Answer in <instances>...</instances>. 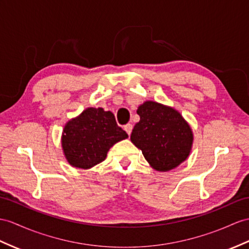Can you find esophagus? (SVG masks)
Masks as SVG:
<instances>
[{"mask_svg":"<svg viewBox=\"0 0 249 249\" xmlns=\"http://www.w3.org/2000/svg\"><path fill=\"white\" fill-rule=\"evenodd\" d=\"M124 131L128 133V135L130 136L131 135V133H132V129H133V125L131 124H125L124 126Z\"/></svg>","mask_w":249,"mask_h":249,"instance_id":"1","label":"esophagus"}]
</instances>
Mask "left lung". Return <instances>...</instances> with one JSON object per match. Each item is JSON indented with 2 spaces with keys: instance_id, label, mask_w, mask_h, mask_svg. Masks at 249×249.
Returning a JSON list of instances; mask_svg holds the SVG:
<instances>
[{
  "instance_id": "8db88e82",
  "label": "left lung",
  "mask_w": 249,
  "mask_h": 249,
  "mask_svg": "<svg viewBox=\"0 0 249 249\" xmlns=\"http://www.w3.org/2000/svg\"><path fill=\"white\" fill-rule=\"evenodd\" d=\"M141 117L134 125L131 142L157 171L177 168L189 156L193 142L190 125L173 107L145 101L137 108Z\"/></svg>"
}]
</instances>
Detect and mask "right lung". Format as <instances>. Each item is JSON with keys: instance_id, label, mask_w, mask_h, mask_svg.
I'll return each instance as SVG.
<instances>
[{"instance_id": "add662e5", "label": "right lung", "mask_w": 249, "mask_h": 249, "mask_svg": "<svg viewBox=\"0 0 249 249\" xmlns=\"http://www.w3.org/2000/svg\"><path fill=\"white\" fill-rule=\"evenodd\" d=\"M128 138L117 125L114 114L102 107H88L65 124L62 149L72 167L89 169L104 161L113 145Z\"/></svg>"}]
</instances>
